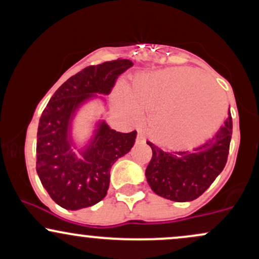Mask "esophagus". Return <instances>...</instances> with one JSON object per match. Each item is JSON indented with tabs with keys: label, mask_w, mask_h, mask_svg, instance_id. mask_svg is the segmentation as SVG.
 <instances>
[{
	"label": "esophagus",
	"mask_w": 259,
	"mask_h": 259,
	"mask_svg": "<svg viewBox=\"0 0 259 259\" xmlns=\"http://www.w3.org/2000/svg\"><path fill=\"white\" fill-rule=\"evenodd\" d=\"M136 141H138V142H145V141H146V140H145L144 133H142L141 130H139V132H138V138H136Z\"/></svg>",
	"instance_id": "obj_1"
}]
</instances>
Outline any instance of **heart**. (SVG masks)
Listing matches in <instances>:
<instances>
[{
	"label": "heart",
	"instance_id": "b5f03b06",
	"mask_svg": "<svg viewBox=\"0 0 259 259\" xmlns=\"http://www.w3.org/2000/svg\"><path fill=\"white\" fill-rule=\"evenodd\" d=\"M191 68H169L141 74L117 103L129 115L151 111L148 130L163 146L190 148L209 138L225 114L224 95Z\"/></svg>",
	"mask_w": 259,
	"mask_h": 259
}]
</instances>
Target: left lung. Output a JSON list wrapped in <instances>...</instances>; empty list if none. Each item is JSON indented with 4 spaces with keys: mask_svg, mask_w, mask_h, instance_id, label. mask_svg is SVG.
Here are the masks:
<instances>
[{
    "mask_svg": "<svg viewBox=\"0 0 259 259\" xmlns=\"http://www.w3.org/2000/svg\"><path fill=\"white\" fill-rule=\"evenodd\" d=\"M233 119L229 115L212 140L194 151L167 152L147 141L152 158L146 179L154 194L175 202L194 201L212 185L228 160Z\"/></svg>",
    "mask_w": 259,
    "mask_h": 259,
    "instance_id": "1",
    "label": "left lung"
}]
</instances>
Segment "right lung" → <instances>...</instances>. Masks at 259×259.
<instances>
[{"mask_svg": "<svg viewBox=\"0 0 259 259\" xmlns=\"http://www.w3.org/2000/svg\"><path fill=\"white\" fill-rule=\"evenodd\" d=\"M130 67L133 62L129 59L86 67L59 86L41 114L36 171L52 200L65 209H81L103 200L112 165L135 144L136 132H115L102 120L88 146L78 150V158L70 134L79 107L96 94L108 95L118 76Z\"/></svg>", "mask_w": 259, "mask_h": 259, "instance_id": "right-lung-1", "label": "right lung"}]
</instances>
